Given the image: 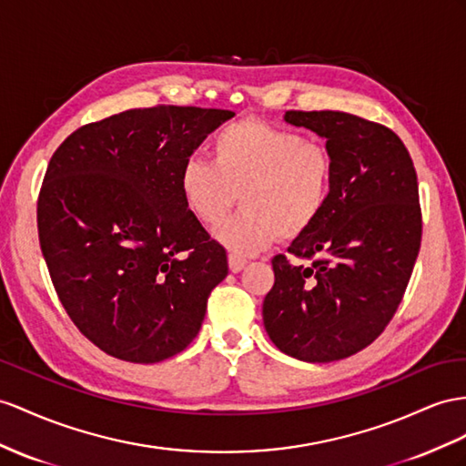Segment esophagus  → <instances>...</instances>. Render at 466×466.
Instances as JSON below:
<instances>
[{"label": "esophagus", "mask_w": 466, "mask_h": 466, "mask_svg": "<svg viewBox=\"0 0 466 466\" xmlns=\"http://www.w3.org/2000/svg\"><path fill=\"white\" fill-rule=\"evenodd\" d=\"M246 264H248V261L244 258H240V256H234V254L228 256V268H230L232 273L242 271L246 268Z\"/></svg>", "instance_id": "obj_1"}]
</instances>
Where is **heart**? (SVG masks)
Returning <instances> with one entry per match:
<instances>
[{
    "label": "heart",
    "instance_id": "heart-1",
    "mask_svg": "<svg viewBox=\"0 0 466 466\" xmlns=\"http://www.w3.org/2000/svg\"><path fill=\"white\" fill-rule=\"evenodd\" d=\"M335 161L323 141L264 119L224 126L210 143V163L188 157L178 169L187 210L202 226L220 224L240 195L242 212L224 222L217 240L236 256L254 254L276 238L295 240L325 212Z\"/></svg>",
    "mask_w": 466,
    "mask_h": 466
}]
</instances>
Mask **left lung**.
Instances as JSON below:
<instances>
[{"mask_svg": "<svg viewBox=\"0 0 466 466\" xmlns=\"http://www.w3.org/2000/svg\"><path fill=\"white\" fill-rule=\"evenodd\" d=\"M291 126L327 139L335 178L325 212L288 252L271 259L276 281L264 327L303 362H332L374 342L408 288L421 246L415 167L403 141L347 112H285Z\"/></svg>", "mask_w": 466, "mask_h": 466, "instance_id": "obj_1", "label": "left lung"}]
</instances>
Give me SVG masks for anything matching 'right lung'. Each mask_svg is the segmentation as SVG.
Instances as JSON below:
<instances>
[{"label":"right lung","mask_w":466,"mask_h":466,"mask_svg":"<svg viewBox=\"0 0 466 466\" xmlns=\"http://www.w3.org/2000/svg\"><path fill=\"white\" fill-rule=\"evenodd\" d=\"M230 117L127 110L78 127L53 153L37 202L41 252L65 311L106 354L153 364L198 335L228 259L187 210L178 169Z\"/></svg>","instance_id":"right-lung-1"}]
</instances>
